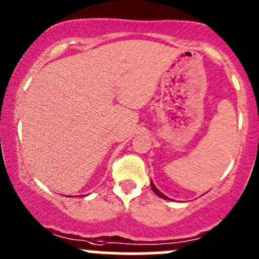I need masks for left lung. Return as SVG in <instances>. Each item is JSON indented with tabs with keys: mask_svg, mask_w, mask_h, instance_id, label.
<instances>
[{
	"mask_svg": "<svg viewBox=\"0 0 259 259\" xmlns=\"http://www.w3.org/2000/svg\"><path fill=\"white\" fill-rule=\"evenodd\" d=\"M150 185H151V189H153V192L155 193V194L158 195V197L163 198V199H169V198L166 197V195H164L163 193H160V192H159L158 189H156V187H155V185H154V183H153V182H150Z\"/></svg>",
	"mask_w": 259,
	"mask_h": 259,
	"instance_id": "8db88e82",
	"label": "left lung"
}]
</instances>
